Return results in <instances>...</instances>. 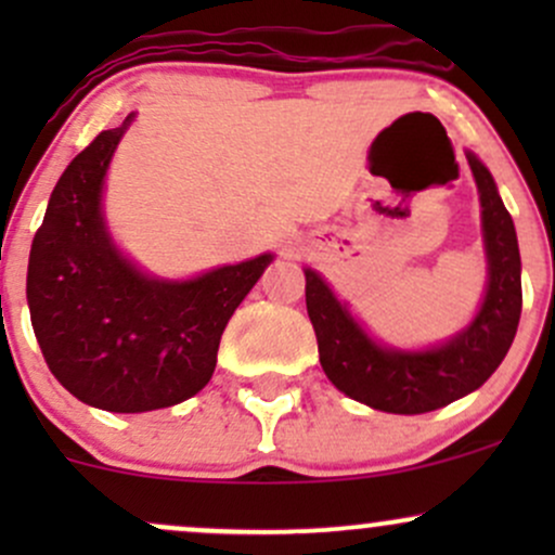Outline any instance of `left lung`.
Returning <instances> with one entry per match:
<instances>
[{
    "label": "left lung",
    "mask_w": 555,
    "mask_h": 555,
    "mask_svg": "<svg viewBox=\"0 0 555 555\" xmlns=\"http://www.w3.org/2000/svg\"><path fill=\"white\" fill-rule=\"evenodd\" d=\"M464 154L480 195L488 282L475 318L451 339L423 349H401L373 339L326 279L313 269H302L305 302L323 373L341 393L373 410L423 415L467 397L495 373L517 334L521 315L517 229L486 164L473 151Z\"/></svg>",
    "instance_id": "1"
}]
</instances>
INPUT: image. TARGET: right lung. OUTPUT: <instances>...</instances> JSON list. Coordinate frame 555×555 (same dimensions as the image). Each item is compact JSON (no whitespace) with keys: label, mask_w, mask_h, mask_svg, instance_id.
<instances>
[{"label":"right lung","mask_w":555,"mask_h":555,"mask_svg":"<svg viewBox=\"0 0 555 555\" xmlns=\"http://www.w3.org/2000/svg\"><path fill=\"white\" fill-rule=\"evenodd\" d=\"M135 112L69 162L28 260L30 323L54 378L82 404L151 412L211 380L221 334L273 253L190 279L143 271L112 240L104 182Z\"/></svg>","instance_id":"right-lung-1"}]
</instances>
